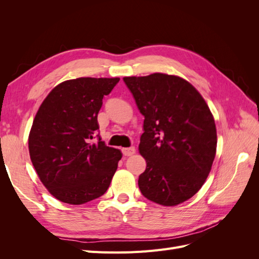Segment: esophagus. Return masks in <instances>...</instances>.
Segmentation results:
<instances>
[{
  "instance_id": "obj_1",
  "label": "esophagus",
  "mask_w": 259,
  "mask_h": 259,
  "mask_svg": "<svg viewBox=\"0 0 259 259\" xmlns=\"http://www.w3.org/2000/svg\"><path fill=\"white\" fill-rule=\"evenodd\" d=\"M122 153L126 156L133 155L135 153V148L134 147H130V148H123L122 149Z\"/></svg>"
}]
</instances>
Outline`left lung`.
Returning <instances> with one entry per match:
<instances>
[{"label": "left lung", "instance_id": "left-lung-1", "mask_svg": "<svg viewBox=\"0 0 259 259\" xmlns=\"http://www.w3.org/2000/svg\"><path fill=\"white\" fill-rule=\"evenodd\" d=\"M123 80L145 116L138 149L147 167L139 189L158 204L178 205L201 189L213 165V114L201 94L179 76L153 73Z\"/></svg>", "mask_w": 259, "mask_h": 259}]
</instances>
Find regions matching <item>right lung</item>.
Wrapping results in <instances>:
<instances>
[{"instance_id": "add662e5", "label": "right lung", "mask_w": 259, "mask_h": 259, "mask_svg": "<svg viewBox=\"0 0 259 259\" xmlns=\"http://www.w3.org/2000/svg\"><path fill=\"white\" fill-rule=\"evenodd\" d=\"M119 77H79L58 84L38 108L29 134L31 162L57 200L84 204L103 195L122 158L119 149L98 140L103 98Z\"/></svg>"}]
</instances>
